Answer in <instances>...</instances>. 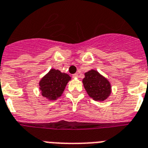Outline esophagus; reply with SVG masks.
I'll return each mask as SVG.
<instances>
[{
	"mask_svg": "<svg viewBox=\"0 0 148 148\" xmlns=\"http://www.w3.org/2000/svg\"><path fill=\"white\" fill-rule=\"evenodd\" d=\"M73 78H77L78 77V74H77V73H75V74H73Z\"/></svg>",
	"mask_w": 148,
	"mask_h": 148,
	"instance_id": "1",
	"label": "esophagus"
}]
</instances>
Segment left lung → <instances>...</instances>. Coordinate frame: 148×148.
I'll return each mask as SVG.
<instances>
[{
	"instance_id": "8db88e82",
	"label": "left lung",
	"mask_w": 148,
	"mask_h": 148,
	"mask_svg": "<svg viewBox=\"0 0 148 148\" xmlns=\"http://www.w3.org/2000/svg\"><path fill=\"white\" fill-rule=\"evenodd\" d=\"M82 82L88 95L95 101L106 100L111 93L109 82L95 70L92 69L85 73Z\"/></svg>"
}]
</instances>
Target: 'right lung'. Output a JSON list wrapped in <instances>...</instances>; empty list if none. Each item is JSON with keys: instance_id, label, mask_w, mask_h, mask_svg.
Returning <instances> with one entry per match:
<instances>
[{"instance_id": "right-lung-1", "label": "right lung", "mask_w": 148, "mask_h": 148, "mask_svg": "<svg viewBox=\"0 0 148 148\" xmlns=\"http://www.w3.org/2000/svg\"><path fill=\"white\" fill-rule=\"evenodd\" d=\"M70 79L71 77L66 73L52 69L40 82V89L42 95L49 100H56L61 96Z\"/></svg>"}]
</instances>
